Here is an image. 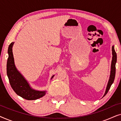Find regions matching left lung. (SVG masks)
<instances>
[{"label": "left lung", "mask_w": 121, "mask_h": 121, "mask_svg": "<svg viewBox=\"0 0 121 121\" xmlns=\"http://www.w3.org/2000/svg\"><path fill=\"white\" fill-rule=\"evenodd\" d=\"M112 59L111 62V72H110V78H109V80L107 83L106 89V91L105 94L103 96V97L106 95L107 92H108L109 89H110L111 86L114 82L115 78V74H116V63L117 62V54L115 52V48H114V46H112Z\"/></svg>", "instance_id": "1"}]
</instances>
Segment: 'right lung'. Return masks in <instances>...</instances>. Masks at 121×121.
I'll list each match as a JSON object with an SVG mask.
<instances>
[{
	"instance_id": "1",
	"label": "right lung",
	"mask_w": 121,
	"mask_h": 121,
	"mask_svg": "<svg viewBox=\"0 0 121 121\" xmlns=\"http://www.w3.org/2000/svg\"><path fill=\"white\" fill-rule=\"evenodd\" d=\"M14 42H11L8 47V58L6 64V73L10 84L13 90L17 95L27 100H34L41 98L46 95V91L35 90L30 86L27 80L19 72L15 65L13 53V46ZM53 75L51 80L54 77Z\"/></svg>"
}]
</instances>
